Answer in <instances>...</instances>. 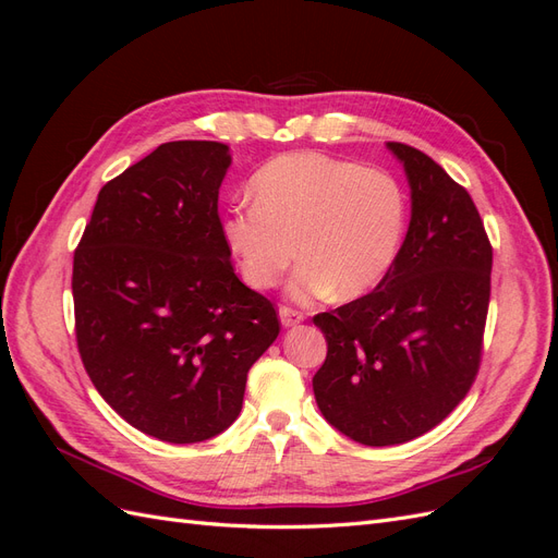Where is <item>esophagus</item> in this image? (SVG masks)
I'll list each match as a JSON object with an SVG mask.
<instances>
[{
  "mask_svg": "<svg viewBox=\"0 0 558 558\" xmlns=\"http://www.w3.org/2000/svg\"><path fill=\"white\" fill-rule=\"evenodd\" d=\"M279 318H281V324L286 326V328H291V326H298L302 318H305V314L302 312H298V310H293V307H279Z\"/></svg>",
  "mask_w": 558,
  "mask_h": 558,
  "instance_id": "esophagus-1",
  "label": "esophagus"
}]
</instances>
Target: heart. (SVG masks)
<instances>
[{
	"label": "heart",
	"mask_w": 558,
	"mask_h": 558,
	"mask_svg": "<svg viewBox=\"0 0 558 558\" xmlns=\"http://www.w3.org/2000/svg\"><path fill=\"white\" fill-rule=\"evenodd\" d=\"M251 185L256 202L228 207L221 232L253 289H275L295 248L302 258L289 283L295 300L335 289L359 298L391 272L408 207L388 172L300 150L265 162Z\"/></svg>",
	"instance_id": "heart-1"
}]
</instances>
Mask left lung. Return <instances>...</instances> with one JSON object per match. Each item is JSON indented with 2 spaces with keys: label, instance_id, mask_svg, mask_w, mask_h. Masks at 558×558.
I'll list each match as a JSON object with an SVG mask.
<instances>
[{
  "label": "left lung",
  "instance_id": "8db88e82",
  "mask_svg": "<svg viewBox=\"0 0 558 558\" xmlns=\"http://www.w3.org/2000/svg\"><path fill=\"white\" fill-rule=\"evenodd\" d=\"M412 191L391 272L373 293L314 316L328 353L312 379L330 426L367 447L445 421L482 361L494 248L475 202L414 146L388 142Z\"/></svg>",
  "mask_w": 558,
  "mask_h": 558
}]
</instances>
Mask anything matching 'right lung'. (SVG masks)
Masks as SVG:
<instances>
[{
	"instance_id": "obj_1",
	"label": "right lung",
	"mask_w": 558,
	"mask_h": 558,
	"mask_svg": "<svg viewBox=\"0 0 558 558\" xmlns=\"http://www.w3.org/2000/svg\"><path fill=\"white\" fill-rule=\"evenodd\" d=\"M226 144L167 142L97 195L74 251L83 367L130 426L191 445L240 416L246 375L277 340L272 302L230 260L218 189Z\"/></svg>"
}]
</instances>
